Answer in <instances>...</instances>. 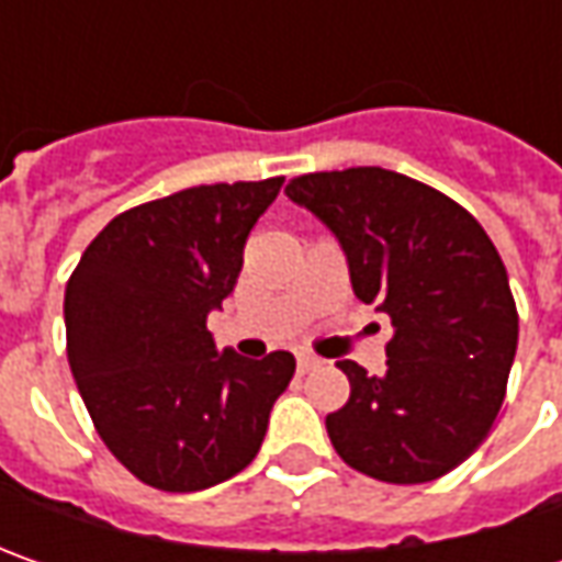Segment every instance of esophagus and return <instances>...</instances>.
<instances>
[{
    "label": "esophagus",
    "instance_id": "esophagus-1",
    "mask_svg": "<svg viewBox=\"0 0 562 562\" xmlns=\"http://www.w3.org/2000/svg\"><path fill=\"white\" fill-rule=\"evenodd\" d=\"M318 366H322V359L313 357V353H296V369L300 372H313Z\"/></svg>",
    "mask_w": 562,
    "mask_h": 562
}]
</instances>
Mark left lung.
I'll return each mask as SVG.
<instances>
[{"instance_id": "8db88e82", "label": "left lung", "mask_w": 562, "mask_h": 562, "mask_svg": "<svg viewBox=\"0 0 562 562\" xmlns=\"http://www.w3.org/2000/svg\"><path fill=\"white\" fill-rule=\"evenodd\" d=\"M293 203L337 237L362 303L391 315L384 375L353 359L350 400L325 428L340 460L422 485L475 453L501 413L519 315L497 249L463 205L387 168L293 178Z\"/></svg>"}]
</instances>
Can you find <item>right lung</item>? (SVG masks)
Instances as JSON below:
<instances>
[{"instance_id": "1", "label": "right lung", "mask_w": 562, "mask_h": 562, "mask_svg": "<svg viewBox=\"0 0 562 562\" xmlns=\"http://www.w3.org/2000/svg\"><path fill=\"white\" fill-rule=\"evenodd\" d=\"M284 178L187 187L112 218L65 288L68 362L99 438L159 491H203L247 469L291 384L288 350L218 353L205 328Z\"/></svg>"}]
</instances>
